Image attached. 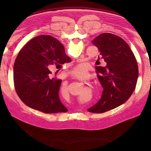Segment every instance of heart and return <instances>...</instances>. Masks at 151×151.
Masks as SVG:
<instances>
[{"label": "heart", "mask_w": 151, "mask_h": 151, "mask_svg": "<svg viewBox=\"0 0 151 151\" xmlns=\"http://www.w3.org/2000/svg\"><path fill=\"white\" fill-rule=\"evenodd\" d=\"M85 73H86V68L83 65H79L77 66H76V67L74 68L72 71L73 75H74L76 76H83L85 74ZM65 93H67L68 92L67 87H65Z\"/></svg>", "instance_id": "heart-1"}]
</instances>
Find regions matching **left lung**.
<instances>
[{
	"label": "left lung",
	"mask_w": 151,
	"mask_h": 151,
	"mask_svg": "<svg viewBox=\"0 0 151 151\" xmlns=\"http://www.w3.org/2000/svg\"><path fill=\"white\" fill-rule=\"evenodd\" d=\"M92 43L98 48L100 57L106 65L96 66L103 91L100 100L88 111L102 113L121 105L129 99L136 87L139 70L133 52L121 37L103 33Z\"/></svg>",
	"instance_id": "obj_1"
}]
</instances>
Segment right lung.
I'll return each mask as SVG.
<instances>
[{
	"instance_id": "right-lung-1",
	"label": "right lung",
	"mask_w": 151,
	"mask_h": 151,
	"mask_svg": "<svg viewBox=\"0 0 151 151\" xmlns=\"http://www.w3.org/2000/svg\"><path fill=\"white\" fill-rule=\"evenodd\" d=\"M70 61L55 38L40 35L30 40L20 50L13 68L14 88L20 100L45 113L67 112L58 95L62 81L51 77L50 70Z\"/></svg>"
}]
</instances>
